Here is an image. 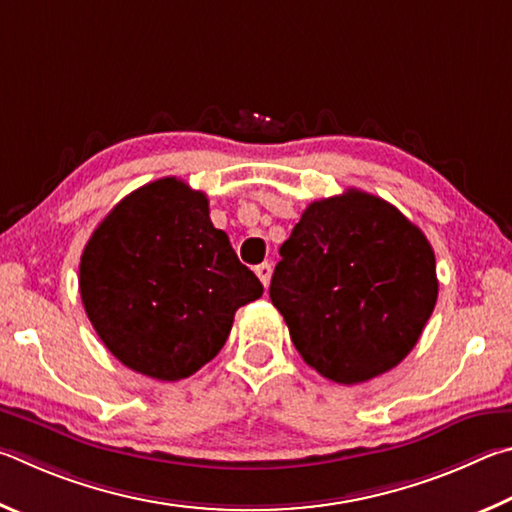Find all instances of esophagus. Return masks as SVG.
Instances as JSON below:
<instances>
[{
  "label": "esophagus",
  "mask_w": 512,
  "mask_h": 512,
  "mask_svg": "<svg viewBox=\"0 0 512 512\" xmlns=\"http://www.w3.org/2000/svg\"><path fill=\"white\" fill-rule=\"evenodd\" d=\"M256 276H258V279H261V283L265 285V290H267V285H270V281H272V265L270 263L258 265L256 267Z\"/></svg>",
  "instance_id": "34e87169"
}]
</instances>
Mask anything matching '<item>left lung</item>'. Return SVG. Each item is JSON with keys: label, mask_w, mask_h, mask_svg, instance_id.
<instances>
[{"label": "left lung", "mask_w": 512, "mask_h": 512, "mask_svg": "<svg viewBox=\"0 0 512 512\" xmlns=\"http://www.w3.org/2000/svg\"><path fill=\"white\" fill-rule=\"evenodd\" d=\"M279 254L270 299L326 380L360 384L391 371L434 312V249L382 197L348 188L312 202Z\"/></svg>", "instance_id": "obj_1"}]
</instances>
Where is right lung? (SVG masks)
Here are the masks:
<instances>
[{"label":"right lung","mask_w":512,"mask_h":512,"mask_svg":"<svg viewBox=\"0 0 512 512\" xmlns=\"http://www.w3.org/2000/svg\"><path fill=\"white\" fill-rule=\"evenodd\" d=\"M80 299L116 360L175 382L211 362L240 306L263 285L177 177L137 188L105 215L80 256Z\"/></svg>","instance_id":"add662e5"}]
</instances>
